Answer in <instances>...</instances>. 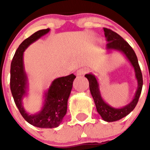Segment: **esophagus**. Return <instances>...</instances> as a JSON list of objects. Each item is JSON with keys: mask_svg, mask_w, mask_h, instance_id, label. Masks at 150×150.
I'll use <instances>...</instances> for the list:
<instances>
[{"mask_svg": "<svg viewBox=\"0 0 150 150\" xmlns=\"http://www.w3.org/2000/svg\"><path fill=\"white\" fill-rule=\"evenodd\" d=\"M88 72V69L86 68H81V69H78V71L76 72V75H83L84 74H86V72Z\"/></svg>", "mask_w": 150, "mask_h": 150, "instance_id": "34e87169", "label": "esophagus"}]
</instances>
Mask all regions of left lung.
I'll list each match as a JSON object with an SVG mask.
<instances>
[{
    "mask_svg": "<svg viewBox=\"0 0 150 150\" xmlns=\"http://www.w3.org/2000/svg\"><path fill=\"white\" fill-rule=\"evenodd\" d=\"M104 31L106 40L107 41L105 49L108 53L112 52V51H117L122 53L125 56V58L128 59V61L134 68L136 79H137V85H138L135 95L131 102L122 107H113L107 104L102 98L100 89H99V82L96 76L92 73L85 75V77L88 80L90 91L94 101L98 113L100 115L104 121L114 122L120 120L122 117L128 115L135 108L138 103L141 92H142L143 78H142L140 67L139 65L137 57L131 46L121 36L113 32L112 30L104 28Z\"/></svg>",
    "mask_w": 150,
    "mask_h": 150,
    "instance_id": "obj_1",
    "label": "left lung"
}]
</instances>
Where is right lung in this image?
<instances>
[{
    "label": "right lung",
    "instance_id": "right-lung-1",
    "mask_svg": "<svg viewBox=\"0 0 150 150\" xmlns=\"http://www.w3.org/2000/svg\"><path fill=\"white\" fill-rule=\"evenodd\" d=\"M50 29L40 30L25 39L17 48L11 64L10 87L12 96L21 115L27 122L38 128H57L62 122L67 110V101L76 78L73 74L54 79L45 91L43 104L39 112L30 114L23 105L28 96L29 81L25 69L23 56L28 47L49 33Z\"/></svg>",
    "mask_w": 150,
    "mask_h": 150
}]
</instances>
